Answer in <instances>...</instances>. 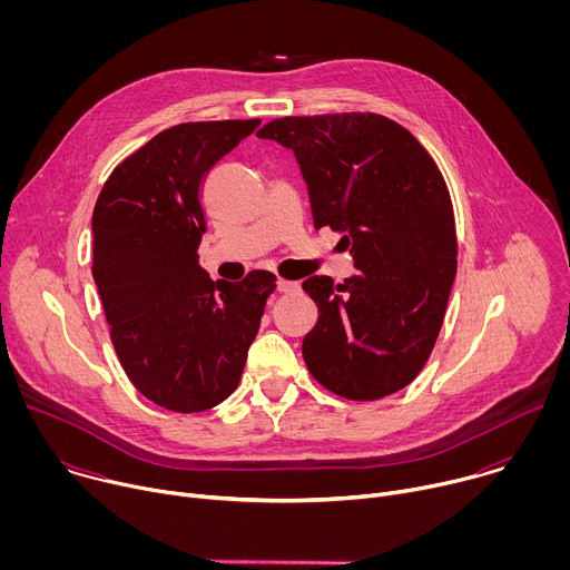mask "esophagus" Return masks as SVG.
<instances>
[{"mask_svg":"<svg viewBox=\"0 0 570 570\" xmlns=\"http://www.w3.org/2000/svg\"><path fill=\"white\" fill-rule=\"evenodd\" d=\"M299 286H297V282H288V279H277V291L279 293H293V291H297Z\"/></svg>","mask_w":570,"mask_h":570,"instance_id":"34e87169","label":"esophagus"}]
</instances>
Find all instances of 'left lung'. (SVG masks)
Instances as JSON below:
<instances>
[{
  "label": "left lung",
  "instance_id": "1",
  "mask_svg": "<svg viewBox=\"0 0 570 570\" xmlns=\"http://www.w3.org/2000/svg\"><path fill=\"white\" fill-rule=\"evenodd\" d=\"M257 137L295 153L315 229L343 234L354 257L343 284L302 282L317 306L302 343L308 372L354 401L405 387L433 352L458 271L453 205L433 157L374 112L282 117Z\"/></svg>",
  "mask_w": 570,
  "mask_h": 570
}]
</instances>
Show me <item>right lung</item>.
Returning a JSON list of instances; mask_svg holds the SVG:
<instances>
[{
	"label": "right lung",
	"instance_id": "1",
	"mask_svg": "<svg viewBox=\"0 0 570 570\" xmlns=\"http://www.w3.org/2000/svg\"><path fill=\"white\" fill-rule=\"evenodd\" d=\"M262 119L161 130L106 180L92 214V275L132 385L174 413H200L238 385L275 275L214 282L198 264L203 183Z\"/></svg>",
	"mask_w": 570,
	"mask_h": 570
}]
</instances>
